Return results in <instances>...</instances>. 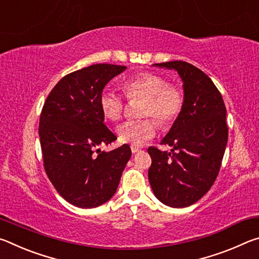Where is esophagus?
I'll return each instance as SVG.
<instances>
[{"label": "esophagus", "instance_id": "1", "mask_svg": "<svg viewBox=\"0 0 259 259\" xmlns=\"http://www.w3.org/2000/svg\"><path fill=\"white\" fill-rule=\"evenodd\" d=\"M140 151H142V150H140L139 147H137V146H131V152H133L134 154H135V153L140 152Z\"/></svg>", "mask_w": 259, "mask_h": 259}]
</instances>
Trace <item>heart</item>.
<instances>
[{
  "instance_id": "obj_1",
  "label": "heart",
  "mask_w": 259,
  "mask_h": 259,
  "mask_svg": "<svg viewBox=\"0 0 259 259\" xmlns=\"http://www.w3.org/2000/svg\"><path fill=\"white\" fill-rule=\"evenodd\" d=\"M130 100L144 99L140 109L142 120H130L117 126V135L122 143L142 146L155 136L157 123L168 126L176 121L184 107V93L177 84H169L160 74L152 72L139 73L128 78L122 84ZM99 107L107 120L117 121L124 111L121 96L111 90H104L99 96Z\"/></svg>"
}]
</instances>
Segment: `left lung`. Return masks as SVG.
Here are the masks:
<instances>
[{
	"instance_id": "1",
	"label": "left lung",
	"mask_w": 259,
	"mask_h": 259,
	"mask_svg": "<svg viewBox=\"0 0 259 259\" xmlns=\"http://www.w3.org/2000/svg\"><path fill=\"white\" fill-rule=\"evenodd\" d=\"M154 66L177 71L185 102L161 140L162 145L172 147L171 152L147 150L152 157L148 181L162 203L185 208L202 198L218 176L229 138L226 107L216 85L198 67L182 60Z\"/></svg>"
}]
</instances>
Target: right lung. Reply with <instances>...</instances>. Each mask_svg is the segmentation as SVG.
Returning <instances> with one entry per match:
<instances>
[{"label": "right lung", "mask_w": 259, "mask_h": 259, "mask_svg": "<svg viewBox=\"0 0 259 259\" xmlns=\"http://www.w3.org/2000/svg\"><path fill=\"white\" fill-rule=\"evenodd\" d=\"M125 66L96 64L67 74L43 105L38 135L46 172L63 198L78 208H96L115 194L131 156L124 144L100 151L116 136L104 124L99 96Z\"/></svg>", "instance_id": "add662e5"}]
</instances>
